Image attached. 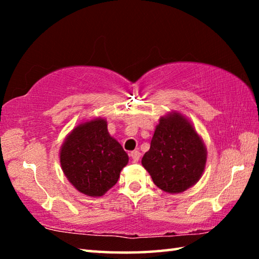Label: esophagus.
Wrapping results in <instances>:
<instances>
[{
    "label": "esophagus",
    "instance_id": "1",
    "mask_svg": "<svg viewBox=\"0 0 259 259\" xmlns=\"http://www.w3.org/2000/svg\"><path fill=\"white\" fill-rule=\"evenodd\" d=\"M130 156L134 162H138L139 157H140V153H139V151H133L130 153Z\"/></svg>",
    "mask_w": 259,
    "mask_h": 259
}]
</instances>
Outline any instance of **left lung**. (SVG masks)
I'll list each match as a JSON object with an SVG mask.
<instances>
[{
    "mask_svg": "<svg viewBox=\"0 0 259 259\" xmlns=\"http://www.w3.org/2000/svg\"><path fill=\"white\" fill-rule=\"evenodd\" d=\"M207 148L192 122L182 113L161 116L142 164L153 183L170 194L182 193L202 177Z\"/></svg>",
    "mask_w": 259,
    "mask_h": 259,
    "instance_id": "8db88e82",
    "label": "left lung"
}]
</instances>
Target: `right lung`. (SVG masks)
Returning <instances> with one entry per match:
<instances>
[{"label":"right lung","mask_w":259,"mask_h":259,"mask_svg":"<svg viewBox=\"0 0 259 259\" xmlns=\"http://www.w3.org/2000/svg\"><path fill=\"white\" fill-rule=\"evenodd\" d=\"M60 165L68 182L88 196H103L115 185L129 156L109 135L103 117L77 124L65 138Z\"/></svg>","instance_id":"add662e5"}]
</instances>
